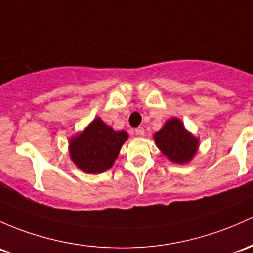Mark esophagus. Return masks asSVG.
Returning a JSON list of instances; mask_svg holds the SVG:
<instances>
[{"label": "esophagus", "instance_id": "1", "mask_svg": "<svg viewBox=\"0 0 253 253\" xmlns=\"http://www.w3.org/2000/svg\"><path fill=\"white\" fill-rule=\"evenodd\" d=\"M134 132L137 135H144V128H143V127H137V128L134 129Z\"/></svg>", "mask_w": 253, "mask_h": 253}]
</instances>
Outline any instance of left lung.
<instances>
[{
  "label": "left lung",
  "mask_w": 253,
  "mask_h": 253,
  "mask_svg": "<svg viewBox=\"0 0 253 253\" xmlns=\"http://www.w3.org/2000/svg\"><path fill=\"white\" fill-rule=\"evenodd\" d=\"M156 144L164 155L175 164H184L195 155L199 140L185 131L178 119H171L154 135Z\"/></svg>",
  "instance_id": "obj_1"
}]
</instances>
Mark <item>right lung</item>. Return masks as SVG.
I'll return each instance as SVG.
<instances>
[{"mask_svg":"<svg viewBox=\"0 0 253 253\" xmlns=\"http://www.w3.org/2000/svg\"><path fill=\"white\" fill-rule=\"evenodd\" d=\"M127 137L125 131L115 132L98 118L70 140V156L84 172L102 173L113 166Z\"/></svg>","mask_w":253,"mask_h":253,"instance_id":"add662e5","label":"right lung"}]
</instances>
